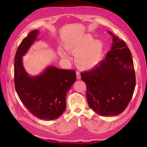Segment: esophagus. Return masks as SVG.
Returning a JSON list of instances; mask_svg holds the SVG:
<instances>
[{
  "mask_svg": "<svg viewBox=\"0 0 147 147\" xmlns=\"http://www.w3.org/2000/svg\"><path fill=\"white\" fill-rule=\"evenodd\" d=\"M76 74H77V78L78 80H80L81 78V75H80V73L79 72H76Z\"/></svg>",
  "mask_w": 147,
  "mask_h": 147,
  "instance_id": "34e87169",
  "label": "esophagus"
}]
</instances>
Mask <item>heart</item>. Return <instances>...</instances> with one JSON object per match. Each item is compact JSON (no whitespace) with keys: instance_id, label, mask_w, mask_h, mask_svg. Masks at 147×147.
Instances as JSON below:
<instances>
[{"instance_id":"b5f03b06","label":"heart","mask_w":147,"mask_h":147,"mask_svg":"<svg viewBox=\"0 0 147 147\" xmlns=\"http://www.w3.org/2000/svg\"><path fill=\"white\" fill-rule=\"evenodd\" d=\"M65 49L75 55V63L82 70H90L98 65L102 59L104 45L90 35L75 37L66 43ZM63 56L67 57L63 53Z\"/></svg>"}]
</instances>
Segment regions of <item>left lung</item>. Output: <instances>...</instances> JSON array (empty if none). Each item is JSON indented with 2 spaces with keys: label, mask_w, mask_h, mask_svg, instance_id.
<instances>
[{
  "label": "left lung",
  "mask_w": 147,
  "mask_h": 147,
  "mask_svg": "<svg viewBox=\"0 0 147 147\" xmlns=\"http://www.w3.org/2000/svg\"><path fill=\"white\" fill-rule=\"evenodd\" d=\"M112 35L111 50L96 68L81 74L90 108L101 116L117 115L125 110L134 93L136 75L131 53L124 40Z\"/></svg>",
  "instance_id": "8db88e82"
}]
</instances>
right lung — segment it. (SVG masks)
I'll use <instances>...</instances> for the list:
<instances>
[{"label": "right lung", "mask_w": 147, "mask_h": 147, "mask_svg": "<svg viewBox=\"0 0 147 147\" xmlns=\"http://www.w3.org/2000/svg\"><path fill=\"white\" fill-rule=\"evenodd\" d=\"M38 32L37 29L31 31L17 49L14 64L15 90L22 103L34 116L53 120L65 110L67 92L76 80V73L53 65L37 76L31 77L26 72L22 57L37 40Z\"/></svg>", "instance_id": "add662e5"}]
</instances>
